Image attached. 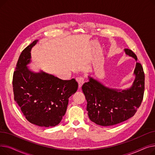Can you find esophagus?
Instances as JSON below:
<instances>
[{
	"label": "esophagus",
	"instance_id": "1",
	"mask_svg": "<svg viewBox=\"0 0 155 155\" xmlns=\"http://www.w3.org/2000/svg\"><path fill=\"white\" fill-rule=\"evenodd\" d=\"M77 81L78 84V87L80 88L84 83V78L83 77H79L77 79Z\"/></svg>",
	"mask_w": 155,
	"mask_h": 155
}]
</instances>
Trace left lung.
I'll use <instances>...</instances> for the list:
<instances>
[{"mask_svg": "<svg viewBox=\"0 0 155 155\" xmlns=\"http://www.w3.org/2000/svg\"><path fill=\"white\" fill-rule=\"evenodd\" d=\"M124 51L136 61L135 79L131 87L126 90L110 88L89 76L88 82L82 85L88 116L96 124L110 126L124 122L135 114L142 102L144 91L143 67L131 50L124 49Z\"/></svg>", "mask_w": 155, "mask_h": 155, "instance_id": "left-lung-1", "label": "left lung"}]
</instances>
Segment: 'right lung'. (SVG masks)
<instances>
[{"label": "right lung", "mask_w": 155, "mask_h": 155, "mask_svg": "<svg viewBox=\"0 0 155 155\" xmlns=\"http://www.w3.org/2000/svg\"><path fill=\"white\" fill-rule=\"evenodd\" d=\"M38 41H34L19 56L12 80L14 101L31 123L53 127L61 122L69 97L77 92L78 85L74 78L63 80L43 71L35 73L28 68L31 48Z\"/></svg>", "instance_id": "1"}]
</instances>
